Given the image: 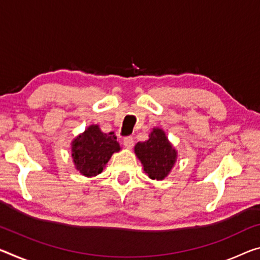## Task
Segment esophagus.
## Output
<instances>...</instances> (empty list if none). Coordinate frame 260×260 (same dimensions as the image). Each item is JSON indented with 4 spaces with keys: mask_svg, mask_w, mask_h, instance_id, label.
<instances>
[{
    "mask_svg": "<svg viewBox=\"0 0 260 260\" xmlns=\"http://www.w3.org/2000/svg\"><path fill=\"white\" fill-rule=\"evenodd\" d=\"M122 143H123V147L127 148V149H132V148H133V146H134V139L132 137H127V138L123 139Z\"/></svg>",
    "mask_w": 260,
    "mask_h": 260,
    "instance_id": "esophagus-1",
    "label": "esophagus"
}]
</instances>
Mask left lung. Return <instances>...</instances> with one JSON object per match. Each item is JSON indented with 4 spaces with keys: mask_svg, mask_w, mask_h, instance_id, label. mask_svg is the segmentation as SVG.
Instances as JSON below:
<instances>
[{
    "mask_svg": "<svg viewBox=\"0 0 260 260\" xmlns=\"http://www.w3.org/2000/svg\"><path fill=\"white\" fill-rule=\"evenodd\" d=\"M134 152L142 164L143 171L149 178L156 180L168 177L178 157L176 148L169 141L166 132L159 127L152 128L147 141L138 142Z\"/></svg>",
    "mask_w": 260,
    "mask_h": 260,
    "instance_id": "8db88e82",
    "label": "left lung"
}]
</instances>
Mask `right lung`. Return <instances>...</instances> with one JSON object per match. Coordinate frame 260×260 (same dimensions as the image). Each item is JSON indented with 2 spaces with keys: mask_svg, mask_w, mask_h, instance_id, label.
<instances>
[{
  "mask_svg": "<svg viewBox=\"0 0 260 260\" xmlns=\"http://www.w3.org/2000/svg\"><path fill=\"white\" fill-rule=\"evenodd\" d=\"M71 146L75 169L88 178L102 174L111 156L121 149L114 132L104 133L94 123L78 134Z\"/></svg>",
  "mask_w": 260,
  "mask_h": 260,
  "instance_id": "right-lung-1",
  "label": "right lung"
}]
</instances>
